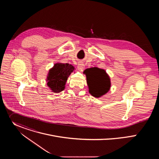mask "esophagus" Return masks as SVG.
<instances>
[{
	"label": "esophagus",
	"mask_w": 159,
	"mask_h": 159,
	"mask_svg": "<svg viewBox=\"0 0 159 159\" xmlns=\"http://www.w3.org/2000/svg\"><path fill=\"white\" fill-rule=\"evenodd\" d=\"M77 68H78V69H79V70H81L84 69V68H85L84 64V63H79L78 64Z\"/></svg>",
	"instance_id": "esophagus-1"
}]
</instances>
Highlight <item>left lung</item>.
<instances>
[{
	"mask_svg": "<svg viewBox=\"0 0 159 159\" xmlns=\"http://www.w3.org/2000/svg\"><path fill=\"white\" fill-rule=\"evenodd\" d=\"M84 73L86 75L90 94L99 98L107 93L111 87V82L104 70L93 67L85 70Z\"/></svg>",
	"mask_w": 159,
	"mask_h": 159,
	"instance_id": "8db88e82",
	"label": "left lung"
}]
</instances>
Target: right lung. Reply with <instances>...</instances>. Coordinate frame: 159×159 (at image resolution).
<instances>
[{
  "instance_id": "obj_1",
  "label": "right lung",
  "mask_w": 159,
  "mask_h": 159,
  "mask_svg": "<svg viewBox=\"0 0 159 159\" xmlns=\"http://www.w3.org/2000/svg\"><path fill=\"white\" fill-rule=\"evenodd\" d=\"M74 70V67L69 63H57L49 70L47 85L53 93H60L65 89L68 77Z\"/></svg>"
}]
</instances>
